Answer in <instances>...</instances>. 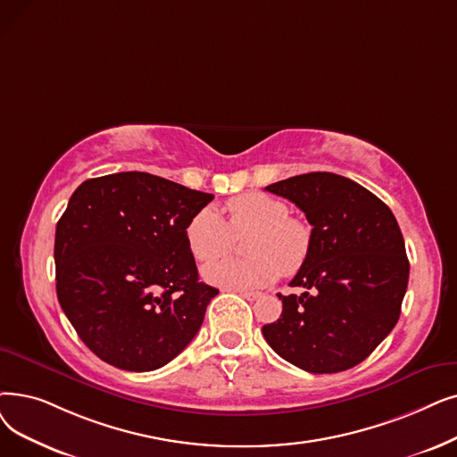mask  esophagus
I'll use <instances>...</instances> for the list:
<instances>
[{
	"mask_svg": "<svg viewBox=\"0 0 457 457\" xmlns=\"http://www.w3.org/2000/svg\"><path fill=\"white\" fill-rule=\"evenodd\" d=\"M237 293L245 296L246 301H255V299H260V296H262V293H257V291H237Z\"/></svg>",
	"mask_w": 457,
	"mask_h": 457,
	"instance_id": "obj_1",
	"label": "esophagus"
}]
</instances>
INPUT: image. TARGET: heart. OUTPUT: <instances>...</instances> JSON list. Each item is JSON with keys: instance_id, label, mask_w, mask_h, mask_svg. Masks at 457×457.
I'll list each match as a JSON object with an SVG mask.
<instances>
[{"instance_id": "obj_1", "label": "heart", "mask_w": 457, "mask_h": 457, "mask_svg": "<svg viewBox=\"0 0 457 457\" xmlns=\"http://www.w3.org/2000/svg\"><path fill=\"white\" fill-rule=\"evenodd\" d=\"M228 222L212 207L197 212L187 228V243L197 262L210 263L227 254L235 238L253 235L245 251L250 261H223L207 265L204 278L224 289H255L276 280L280 272L295 274L308 262L312 228L289 216L284 202L272 195L250 192L226 205Z\"/></svg>"}]
</instances>
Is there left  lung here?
<instances>
[{"label":"left lung","mask_w":457,"mask_h":457,"mask_svg":"<svg viewBox=\"0 0 457 457\" xmlns=\"http://www.w3.org/2000/svg\"><path fill=\"white\" fill-rule=\"evenodd\" d=\"M265 190L293 202L312 224V252L280 295V320L262 328L284 361L310 373L361 364L400 320L409 282L403 235L392 211L347 177L312 171Z\"/></svg>","instance_id":"1"}]
</instances>
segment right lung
<instances>
[{
	"label": "right lung",
	"instance_id": "right-lung-1",
	"mask_svg": "<svg viewBox=\"0 0 457 457\" xmlns=\"http://www.w3.org/2000/svg\"><path fill=\"white\" fill-rule=\"evenodd\" d=\"M212 197L144 171L74 190L55 228V289L98 359L153 371L192 342L218 289L197 278L187 228Z\"/></svg>",
	"mask_w": 457,
	"mask_h": 457
}]
</instances>
